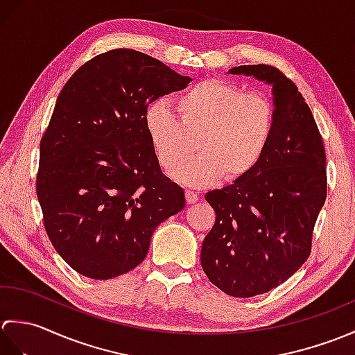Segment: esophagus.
Wrapping results in <instances>:
<instances>
[{
  "label": "esophagus",
  "mask_w": 355,
  "mask_h": 355,
  "mask_svg": "<svg viewBox=\"0 0 355 355\" xmlns=\"http://www.w3.org/2000/svg\"><path fill=\"white\" fill-rule=\"evenodd\" d=\"M200 200V195L193 191H186V201L187 205H193V202H197Z\"/></svg>",
  "instance_id": "esophagus-1"
}]
</instances>
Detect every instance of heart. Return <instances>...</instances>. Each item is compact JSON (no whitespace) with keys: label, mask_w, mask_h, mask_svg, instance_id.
I'll return each mask as SVG.
<instances>
[{"label":"heart","mask_w":355,"mask_h":355,"mask_svg":"<svg viewBox=\"0 0 355 355\" xmlns=\"http://www.w3.org/2000/svg\"><path fill=\"white\" fill-rule=\"evenodd\" d=\"M173 105L175 112L162 101L150 103L143 125L158 163L168 172L191 154L195 140L198 154L173 172L186 186L207 187L223 175L227 182L247 177L273 137V102L227 80L198 82L180 93Z\"/></svg>","instance_id":"heart-1"}]
</instances>
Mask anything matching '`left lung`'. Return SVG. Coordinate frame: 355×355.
I'll return each instance as SVG.
<instances>
[{
	"instance_id": "1",
	"label": "left lung",
	"mask_w": 355,
	"mask_h": 355,
	"mask_svg": "<svg viewBox=\"0 0 355 355\" xmlns=\"http://www.w3.org/2000/svg\"><path fill=\"white\" fill-rule=\"evenodd\" d=\"M230 74L271 87L275 132L247 177L206 193L216 220L202 241L201 267L233 297H253L285 282L311 252L327 198L322 135L297 87L271 65H239Z\"/></svg>"
}]
</instances>
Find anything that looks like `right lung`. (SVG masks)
I'll use <instances>...</instances> for the list:
<instances>
[{
	"label": "right lung",
	"mask_w": 355,
	"mask_h": 355,
	"mask_svg": "<svg viewBox=\"0 0 355 355\" xmlns=\"http://www.w3.org/2000/svg\"><path fill=\"white\" fill-rule=\"evenodd\" d=\"M191 80L117 49L82 65L59 93L36 193L53 247L78 273L99 281L128 273L146 258L157 225L183 210V187L163 175L143 116Z\"/></svg>",
	"instance_id": "obj_1"
}]
</instances>
